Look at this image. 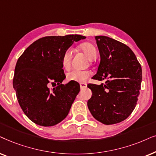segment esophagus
I'll use <instances>...</instances> for the list:
<instances>
[{
  "mask_svg": "<svg viewBox=\"0 0 156 156\" xmlns=\"http://www.w3.org/2000/svg\"><path fill=\"white\" fill-rule=\"evenodd\" d=\"M80 88L83 89V88H86L87 87V84L86 83H80Z\"/></svg>",
  "mask_w": 156,
  "mask_h": 156,
  "instance_id": "1",
  "label": "esophagus"
}]
</instances>
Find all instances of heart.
<instances>
[{
    "mask_svg": "<svg viewBox=\"0 0 156 156\" xmlns=\"http://www.w3.org/2000/svg\"><path fill=\"white\" fill-rule=\"evenodd\" d=\"M80 49L86 54L90 61L96 58L97 52L94 45L90 43H84L80 45ZM72 58V50L68 48L64 52L61 58V64L65 69H68L70 66ZM91 76V72L88 70H71L66 74V78L69 81L85 82Z\"/></svg>",
    "mask_w": 156,
    "mask_h": 156,
    "instance_id": "obj_1",
    "label": "heart"
}]
</instances>
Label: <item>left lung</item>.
Returning <instances> with one entry per match:
<instances>
[{
    "mask_svg": "<svg viewBox=\"0 0 156 156\" xmlns=\"http://www.w3.org/2000/svg\"><path fill=\"white\" fill-rule=\"evenodd\" d=\"M101 61L95 80L105 83H90L92 96L88 107L95 119L105 125L126 120L137 104L142 81V69L129 47L107 36H95Z\"/></svg>",
    "mask_w": 156,
    "mask_h": 156,
    "instance_id": "left-lung-1",
    "label": "left lung"
}]
</instances>
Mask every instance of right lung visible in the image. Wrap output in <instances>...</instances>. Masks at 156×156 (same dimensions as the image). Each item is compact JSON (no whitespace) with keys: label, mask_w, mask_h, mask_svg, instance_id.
Returning a JSON list of instances; mask_svg holds the SVG:
<instances>
[{"label":"right lung","mask_w":156,"mask_h":156,"mask_svg":"<svg viewBox=\"0 0 156 156\" xmlns=\"http://www.w3.org/2000/svg\"><path fill=\"white\" fill-rule=\"evenodd\" d=\"M85 38L80 35L43 37L29 45L18 58L13 88L23 111L37 125L55 126L69 113L80 85L73 81L62 84L66 76L61 58L73 43ZM50 83L57 86L50 90Z\"/></svg>","instance_id":"add662e5"}]
</instances>
